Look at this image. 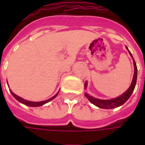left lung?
I'll use <instances>...</instances> for the list:
<instances>
[{
	"mask_svg": "<svg viewBox=\"0 0 145 145\" xmlns=\"http://www.w3.org/2000/svg\"><path fill=\"white\" fill-rule=\"evenodd\" d=\"M128 50V48L127 47ZM129 51V50H128ZM129 53L132 57V54H131V52L129 51ZM134 60V58H133ZM134 78H133V81L131 83L130 88H128L127 91H125L123 94L119 96L115 99H109V100H102V99H98L95 98L90 96L89 95L85 94V97L88 99V100L91 102V103L94 104L95 106L102 108V109H113V108H116V107L120 106L123 104L125 103L128 100V99L131 97V94L133 93V91L135 88V85H136V82H137V68L136 63L134 60ZM87 85V82L85 84V87H86Z\"/></svg>",
	"mask_w": 145,
	"mask_h": 145,
	"instance_id": "1",
	"label": "left lung"
}]
</instances>
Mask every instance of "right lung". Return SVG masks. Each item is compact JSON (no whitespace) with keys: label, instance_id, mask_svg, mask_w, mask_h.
<instances>
[{"label":"right lung","instance_id":"add662e5","mask_svg":"<svg viewBox=\"0 0 145 145\" xmlns=\"http://www.w3.org/2000/svg\"><path fill=\"white\" fill-rule=\"evenodd\" d=\"M11 93L12 94V95H13V96H14V97L15 98V99H16L18 101V102H20V103H22L26 105V106H33V107L40 106H42V105H44V104H46V103H48V102H50V101H51L52 99H54V98L56 97L57 95H58V93H57V94L54 95V97L50 98V99H47V100L42 101V102H30V101H27V100H25V99H23L22 98L18 96V95H16L14 94V93H13V92H12L11 91Z\"/></svg>","mask_w":145,"mask_h":145}]
</instances>
